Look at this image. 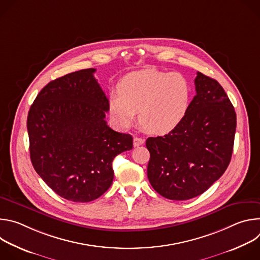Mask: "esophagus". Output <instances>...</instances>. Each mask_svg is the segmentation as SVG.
Instances as JSON below:
<instances>
[{"instance_id": "34e87169", "label": "esophagus", "mask_w": 260, "mask_h": 260, "mask_svg": "<svg viewBox=\"0 0 260 260\" xmlns=\"http://www.w3.org/2000/svg\"><path fill=\"white\" fill-rule=\"evenodd\" d=\"M145 143V140L143 138H139V137H135L134 138V146L138 147L140 145H143Z\"/></svg>"}]
</instances>
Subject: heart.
Here are the masks:
<instances>
[{"label":"heart","instance_id":"obj_1","mask_svg":"<svg viewBox=\"0 0 260 260\" xmlns=\"http://www.w3.org/2000/svg\"><path fill=\"white\" fill-rule=\"evenodd\" d=\"M117 93L109 96V111L114 120L128 128L139 119L151 134L167 135L186 117L190 107V85L180 73L144 70L123 78Z\"/></svg>","mask_w":260,"mask_h":260}]
</instances>
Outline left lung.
<instances>
[{
    "label": "left lung",
    "instance_id": "1",
    "mask_svg": "<svg viewBox=\"0 0 260 260\" xmlns=\"http://www.w3.org/2000/svg\"><path fill=\"white\" fill-rule=\"evenodd\" d=\"M196 91L183 122L162 137H150L147 176L166 199L186 201L204 193L228 169L237 127L235 108L224 89L198 72Z\"/></svg>",
    "mask_w": 260,
    "mask_h": 260
}]
</instances>
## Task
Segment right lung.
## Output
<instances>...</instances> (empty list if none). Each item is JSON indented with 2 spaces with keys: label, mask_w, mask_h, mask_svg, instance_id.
Wrapping results in <instances>:
<instances>
[{
  "label": "right lung",
  "mask_w": 260,
  "mask_h": 260,
  "mask_svg": "<svg viewBox=\"0 0 260 260\" xmlns=\"http://www.w3.org/2000/svg\"><path fill=\"white\" fill-rule=\"evenodd\" d=\"M94 72L80 70L49 82L27 115L34 169L56 194L75 203L105 193L114 178V157L133 148L131 135L107 124L109 101Z\"/></svg>",
  "instance_id": "right-lung-1"
}]
</instances>
